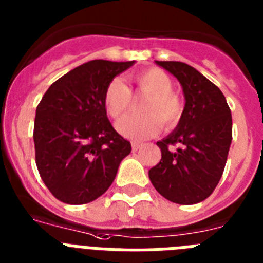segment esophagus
Instances as JSON below:
<instances>
[{"mask_svg":"<svg viewBox=\"0 0 263 263\" xmlns=\"http://www.w3.org/2000/svg\"><path fill=\"white\" fill-rule=\"evenodd\" d=\"M141 146H142V144H141V142H137V141H133V142H132V147H133L134 152L138 151Z\"/></svg>","mask_w":263,"mask_h":263,"instance_id":"esophagus-1","label":"esophagus"}]
</instances>
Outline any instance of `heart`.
I'll use <instances>...</instances> for the list:
<instances>
[{"mask_svg":"<svg viewBox=\"0 0 263 263\" xmlns=\"http://www.w3.org/2000/svg\"><path fill=\"white\" fill-rule=\"evenodd\" d=\"M134 83L141 92L147 95L141 107L144 116L126 117L118 121L119 133L129 138H146L158 133L161 125L172 127L179 122L183 114V101L172 91L173 83L168 73L160 68H147L137 73ZM130 103V88L118 78L112 79L103 94V106L108 116L121 118L127 112Z\"/></svg>","mask_w":263,"mask_h":263,"instance_id":"1","label":"heart"}]
</instances>
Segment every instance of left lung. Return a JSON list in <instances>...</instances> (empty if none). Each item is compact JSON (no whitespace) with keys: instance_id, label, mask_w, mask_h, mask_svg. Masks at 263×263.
I'll return each mask as SVG.
<instances>
[{"instance_id":"8db88e82","label":"left lung","mask_w":263,"mask_h":263,"mask_svg":"<svg viewBox=\"0 0 263 263\" xmlns=\"http://www.w3.org/2000/svg\"><path fill=\"white\" fill-rule=\"evenodd\" d=\"M156 64L172 73L184 92L183 114L172 133L158 141L161 160L149 171L160 195L177 204H196L214 192L233 141V118L224 95L194 67Z\"/></svg>"}]
</instances>
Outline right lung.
Returning a JSON list of instances; mask_svg holds the SVG:
<instances>
[{"mask_svg":"<svg viewBox=\"0 0 263 263\" xmlns=\"http://www.w3.org/2000/svg\"><path fill=\"white\" fill-rule=\"evenodd\" d=\"M91 60L63 75L36 108V165L51 194L67 204H86L116 179L132 145L116 132L103 106L107 84L134 64Z\"/></svg>","mask_w":263,"mask_h":263,"instance_id":"1","label":"right lung"}]
</instances>
